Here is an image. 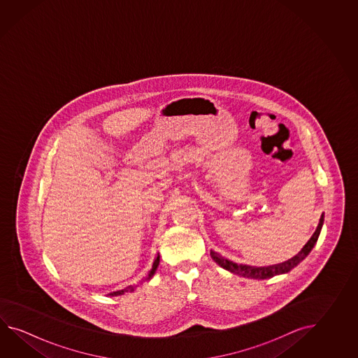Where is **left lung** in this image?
I'll return each instance as SVG.
<instances>
[{
    "instance_id": "1",
    "label": "left lung",
    "mask_w": 358,
    "mask_h": 358,
    "mask_svg": "<svg viewBox=\"0 0 358 358\" xmlns=\"http://www.w3.org/2000/svg\"><path fill=\"white\" fill-rule=\"evenodd\" d=\"M322 224H324V215H321L319 225H317V229L315 230L313 236H311V239L306 243V245H304L301 251L298 252V255L288 259V261H285V262L278 264V265H273V266L256 267L248 266V265H238L236 262H231L229 259H224L220 253H217V252L211 251L210 253H211V257H213V261L216 264H219L222 268L228 270L230 273L241 275V276H244V278H251V279H268V278H273L275 275L288 273L293 267L297 266L302 259L307 257V255L311 252L313 245L317 242V238H319L320 231H321V228H322Z\"/></svg>"
}]
</instances>
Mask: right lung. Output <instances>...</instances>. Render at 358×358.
<instances>
[{
	"mask_svg": "<svg viewBox=\"0 0 358 358\" xmlns=\"http://www.w3.org/2000/svg\"><path fill=\"white\" fill-rule=\"evenodd\" d=\"M159 264H160V256H157L156 259H155L152 268H151V271H150V274H148V279H151V278H152V275L156 273V268H157V266H159ZM128 290H133V287L129 285V287H127L125 289L117 290V292H113V293H110V296H120V294H124V293H125V292H128Z\"/></svg>",
	"mask_w": 358,
	"mask_h": 358,
	"instance_id": "right-lung-1",
	"label": "right lung"
}]
</instances>
